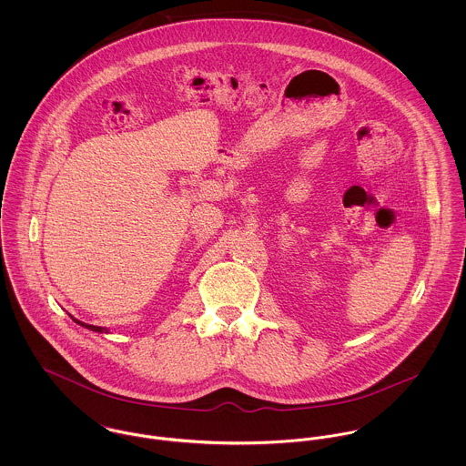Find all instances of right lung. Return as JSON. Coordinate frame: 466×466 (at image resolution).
<instances>
[{
	"instance_id": "1",
	"label": "right lung",
	"mask_w": 466,
	"mask_h": 466,
	"mask_svg": "<svg viewBox=\"0 0 466 466\" xmlns=\"http://www.w3.org/2000/svg\"><path fill=\"white\" fill-rule=\"evenodd\" d=\"M78 325H82V327H86L87 330H93V332H107L104 327H93V325H86V323H82V321H76Z\"/></svg>"
}]
</instances>
